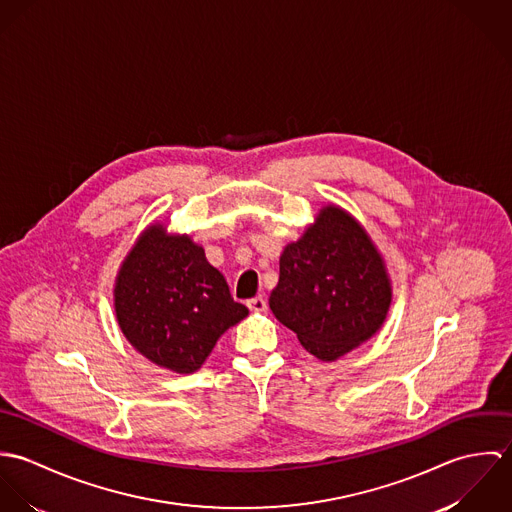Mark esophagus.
<instances>
[{
    "label": "esophagus",
    "mask_w": 512,
    "mask_h": 512,
    "mask_svg": "<svg viewBox=\"0 0 512 512\" xmlns=\"http://www.w3.org/2000/svg\"><path fill=\"white\" fill-rule=\"evenodd\" d=\"M246 305L250 307V311H256V313L266 311V299H264L262 295H256V297L248 299V303H246Z\"/></svg>",
    "instance_id": "34e87169"
}]
</instances>
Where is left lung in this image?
<instances>
[{
	"instance_id": "left-lung-1",
	"label": "left lung",
	"mask_w": 512,
	"mask_h": 512,
	"mask_svg": "<svg viewBox=\"0 0 512 512\" xmlns=\"http://www.w3.org/2000/svg\"><path fill=\"white\" fill-rule=\"evenodd\" d=\"M392 301L386 266L347 211L323 207L315 224L284 248L270 309L305 351L337 361L368 341Z\"/></svg>"
}]
</instances>
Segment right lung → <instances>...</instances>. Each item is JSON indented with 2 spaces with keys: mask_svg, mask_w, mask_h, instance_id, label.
Wrapping results in <instances>:
<instances>
[{
  "mask_svg": "<svg viewBox=\"0 0 512 512\" xmlns=\"http://www.w3.org/2000/svg\"><path fill=\"white\" fill-rule=\"evenodd\" d=\"M114 309L132 347L179 374L201 368L220 335L248 315L203 246L163 224L146 228L122 262Z\"/></svg>",
  "mask_w": 512,
  "mask_h": 512,
  "instance_id": "obj_1",
  "label": "right lung"
}]
</instances>
